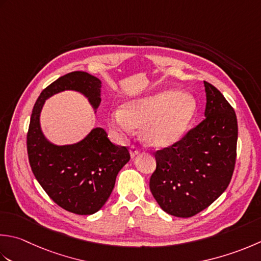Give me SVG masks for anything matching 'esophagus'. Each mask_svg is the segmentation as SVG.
I'll return each instance as SVG.
<instances>
[{
  "label": "esophagus",
  "mask_w": 261,
  "mask_h": 261,
  "mask_svg": "<svg viewBox=\"0 0 261 261\" xmlns=\"http://www.w3.org/2000/svg\"><path fill=\"white\" fill-rule=\"evenodd\" d=\"M138 154H139V149H138L136 146H131L130 147V155H131V157L134 158Z\"/></svg>",
  "instance_id": "esophagus-1"
}]
</instances>
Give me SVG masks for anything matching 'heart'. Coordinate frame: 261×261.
I'll use <instances>...</instances> for the list:
<instances>
[{
    "mask_svg": "<svg viewBox=\"0 0 261 261\" xmlns=\"http://www.w3.org/2000/svg\"><path fill=\"white\" fill-rule=\"evenodd\" d=\"M197 111L192 96L176 90H163L127 100L110 116L111 126L127 134L141 127L148 146L165 148L176 144L188 132Z\"/></svg>",
    "mask_w": 261,
    "mask_h": 261,
    "instance_id": "obj_1",
    "label": "heart"
}]
</instances>
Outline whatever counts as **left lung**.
Masks as SVG:
<instances>
[{
  "label": "left lung",
  "mask_w": 261,
  "mask_h": 261,
  "mask_svg": "<svg viewBox=\"0 0 261 261\" xmlns=\"http://www.w3.org/2000/svg\"><path fill=\"white\" fill-rule=\"evenodd\" d=\"M205 119L182 139L155 152L149 187L163 211L191 217L226 190L237 158L238 121L233 107L216 87L203 81Z\"/></svg>",
  "instance_id": "8db88e82"
}]
</instances>
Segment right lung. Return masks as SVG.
Returning <instances> with one entry per match:
<instances>
[{
    "instance_id": "obj_1",
    "label": "right lung",
    "mask_w": 261,
    "mask_h": 261,
    "mask_svg": "<svg viewBox=\"0 0 261 261\" xmlns=\"http://www.w3.org/2000/svg\"><path fill=\"white\" fill-rule=\"evenodd\" d=\"M101 81L84 71H74L50 84L34 105L27 134L32 171L52 200L70 213L91 215L104 206L116 175L130 161L126 147L112 144L101 127H95L73 145L49 142L40 129L39 116L45 100L61 91H79L96 111L100 104Z\"/></svg>"
}]
</instances>
